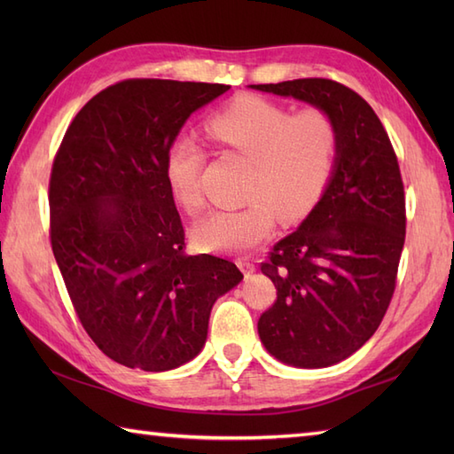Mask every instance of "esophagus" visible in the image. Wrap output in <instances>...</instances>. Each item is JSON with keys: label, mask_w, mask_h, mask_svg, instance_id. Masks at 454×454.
<instances>
[{"label": "esophagus", "mask_w": 454, "mask_h": 454, "mask_svg": "<svg viewBox=\"0 0 454 454\" xmlns=\"http://www.w3.org/2000/svg\"><path fill=\"white\" fill-rule=\"evenodd\" d=\"M238 267L242 269L244 275H249V273L255 271V265L249 257H238Z\"/></svg>", "instance_id": "esophagus-1"}]
</instances>
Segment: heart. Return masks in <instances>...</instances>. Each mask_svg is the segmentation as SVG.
Here are the masks:
<instances>
[{
	"label": "heart",
	"mask_w": 454,
	"mask_h": 454,
	"mask_svg": "<svg viewBox=\"0 0 454 454\" xmlns=\"http://www.w3.org/2000/svg\"><path fill=\"white\" fill-rule=\"evenodd\" d=\"M220 146L252 161L242 208L212 210L192 228L207 252L239 254L271 236L277 215L296 222L310 212L330 185L340 130L330 113L306 107L288 113L259 95H238L207 122ZM205 150L192 137L169 144L163 163L168 187L177 205L197 212L205 199L200 171Z\"/></svg>",
	"instance_id": "1"
}]
</instances>
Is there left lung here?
<instances>
[{"mask_svg":"<svg viewBox=\"0 0 454 454\" xmlns=\"http://www.w3.org/2000/svg\"><path fill=\"white\" fill-rule=\"evenodd\" d=\"M252 88L312 103L340 130L324 197L262 263L277 288V301L257 322L265 349L286 364L320 369L361 349L390 306L406 239L398 158L371 105L340 82L302 78Z\"/></svg>","mask_w":454,"mask_h":454,"instance_id":"8db88e82","label":"left lung"}]
</instances>
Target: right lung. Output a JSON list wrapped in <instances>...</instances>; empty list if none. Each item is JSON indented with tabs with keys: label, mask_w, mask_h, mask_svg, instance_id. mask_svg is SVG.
<instances>
[{
	"label": "right lung",
	"mask_w": 454,
	"mask_h": 454,
	"mask_svg": "<svg viewBox=\"0 0 454 454\" xmlns=\"http://www.w3.org/2000/svg\"><path fill=\"white\" fill-rule=\"evenodd\" d=\"M228 90L122 80L83 105L54 156L52 254L83 330L129 369L191 361L207 341L212 304L244 277L228 259L185 252L163 173L191 113Z\"/></svg>",
	"instance_id": "1"
}]
</instances>
